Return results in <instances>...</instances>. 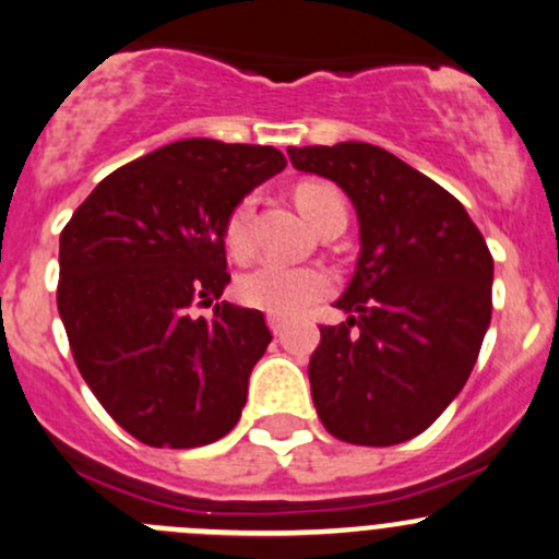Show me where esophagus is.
Listing matches in <instances>:
<instances>
[{
	"label": "esophagus",
	"instance_id": "esophagus-1",
	"mask_svg": "<svg viewBox=\"0 0 559 559\" xmlns=\"http://www.w3.org/2000/svg\"><path fill=\"white\" fill-rule=\"evenodd\" d=\"M267 324H270V332L273 334H281L286 329V319H281V316H267Z\"/></svg>",
	"mask_w": 559,
	"mask_h": 559
}]
</instances>
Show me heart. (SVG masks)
<instances>
[{
	"label": "heart",
	"mask_w": 559,
	"mask_h": 559,
	"mask_svg": "<svg viewBox=\"0 0 559 559\" xmlns=\"http://www.w3.org/2000/svg\"><path fill=\"white\" fill-rule=\"evenodd\" d=\"M332 190L326 185L297 187V205L305 216H313L321 195ZM254 198H243L233 209L225 227L227 249L235 257H246L254 249ZM334 278L316 264H292L284 260H262L238 281V295L251 308L267 310L273 316H297L308 305L319 302L332 292Z\"/></svg>",
	"instance_id": "1"
}]
</instances>
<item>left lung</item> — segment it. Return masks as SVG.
<instances>
[{"mask_svg": "<svg viewBox=\"0 0 559 559\" xmlns=\"http://www.w3.org/2000/svg\"><path fill=\"white\" fill-rule=\"evenodd\" d=\"M297 171L334 181L358 216L356 273L321 326L308 378L332 437L388 448L426 431L461 393L492 313V257L461 203L364 141L289 146Z\"/></svg>", "mask_w": 559, "mask_h": 559, "instance_id": "obj_1", "label": "left lung"}]
</instances>
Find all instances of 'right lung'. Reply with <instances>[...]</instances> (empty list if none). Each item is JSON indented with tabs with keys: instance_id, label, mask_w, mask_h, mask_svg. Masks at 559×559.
<instances>
[{
	"instance_id": "add662e5",
	"label": "right lung",
	"mask_w": 559,
	"mask_h": 559,
	"mask_svg": "<svg viewBox=\"0 0 559 559\" xmlns=\"http://www.w3.org/2000/svg\"><path fill=\"white\" fill-rule=\"evenodd\" d=\"M286 168L275 146L185 139L111 171L61 233L58 313L104 409L150 448L233 431L267 350L260 310L214 305L230 284L225 227Z\"/></svg>"
}]
</instances>
